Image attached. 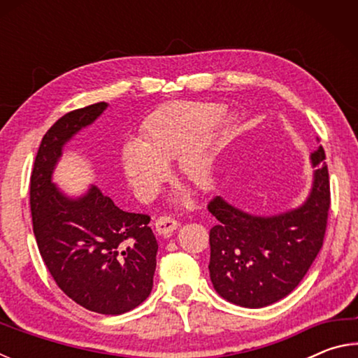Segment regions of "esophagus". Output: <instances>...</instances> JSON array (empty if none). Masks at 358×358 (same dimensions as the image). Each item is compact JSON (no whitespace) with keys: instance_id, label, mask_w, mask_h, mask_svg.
I'll return each mask as SVG.
<instances>
[{"instance_id":"34e87169","label":"esophagus","mask_w":358,"mask_h":358,"mask_svg":"<svg viewBox=\"0 0 358 358\" xmlns=\"http://www.w3.org/2000/svg\"><path fill=\"white\" fill-rule=\"evenodd\" d=\"M155 227L157 230V234L169 235V234H172V232H175V230H177L178 221L171 215H162L159 217H156Z\"/></svg>"}]
</instances>
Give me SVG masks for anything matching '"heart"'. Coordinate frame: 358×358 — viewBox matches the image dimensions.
I'll list each match as a JSON object with an SVG mask.
<instances>
[{
	"instance_id": "b5f03b06",
	"label": "heart",
	"mask_w": 358,
	"mask_h": 358,
	"mask_svg": "<svg viewBox=\"0 0 358 358\" xmlns=\"http://www.w3.org/2000/svg\"><path fill=\"white\" fill-rule=\"evenodd\" d=\"M216 102H173L157 110L143 129V141L128 142L121 151V164L129 183L148 192L164 178V164L178 159V171L194 183H207L213 175V147L232 126L229 117L220 118L213 132L199 145H192L220 117Z\"/></svg>"
}]
</instances>
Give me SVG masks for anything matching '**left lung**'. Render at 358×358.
Segmentation results:
<instances>
[{
	"label": "left lung",
	"instance_id": "left-lung-1",
	"mask_svg": "<svg viewBox=\"0 0 358 358\" xmlns=\"http://www.w3.org/2000/svg\"><path fill=\"white\" fill-rule=\"evenodd\" d=\"M314 183L308 201L278 216H252L211 199L210 278L222 299L264 308L299 286L324 245L330 208L329 167L322 145L311 155Z\"/></svg>",
	"mask_w": 358,
	"mask_h": 358
}]
</instances>
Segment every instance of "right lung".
I'll use <instances>...</instances> for the list:
<instances>
[{
	"label": "right lung",
	"mask_w": 358,
	"mask_h": 358,
	"mask_svg": "<svg viewBox=\"0 0 358 358\" xmlns=\"http://www.w3.org/2000/svg\"><path fill=\"white\" fill-rule=\"evenodd\" d=\"M98 102L63 115L45 132L29 183L36 243L57 286L77 305L99 314H123L153 289L157 241L150 216L120 210L92 186L69 199L52 183L63 145L106 110Z\"/></svg>",
	"instance_id": "add662e5"
}]
</instances>
